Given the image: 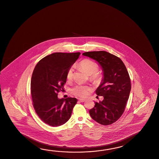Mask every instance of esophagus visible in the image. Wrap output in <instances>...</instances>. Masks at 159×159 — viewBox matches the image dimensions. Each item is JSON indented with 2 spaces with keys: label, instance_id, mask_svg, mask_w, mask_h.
<instances>
[{
  "label": "esophagus",
  "instance_id": "1",
  "mask_svg": "<svg viewBox=\"0 0 159 159\" xmlns=\"http://www.w3.org/2000/svg\"><path fill=\"white\" fill-rule=\"evenodd\" d=\"M78 100H79V102H84L85 100V99H78Z\"/></svg>",
  "mask_w": 159,
  "mask_h": 159
}]
</instances>
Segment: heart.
<instances>
[{
    "label": "heart",
    "mask_w": 159,
    "mask_h": 159,
    "mask_svg": "<svg viewBox=\"0 0 159 159\" xmlns=\"http://www.w3.org/2000/svg\"><path fill=\"white\" fill-rule=\"evenodd\" d=\"M78 66L80 68L90 75L91 80L95 83H99L102 80V75L98 71L99 70V65L95 61L89 59H84L81 60ZM74 76V68L70 67L67 72V79L68 80H71ZM92 88L88 85L77 84L71 89L72 95L82 98L88 96L91 92Z\"/></svg>",
    "instance_id": "b5f03b06"
}]
</instances>
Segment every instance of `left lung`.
<instances>
[{
	"mask_svg": "<svg viewBox=\"0 0 159 159\" xmlns=\"http://www.w3.org/2000/svg\"><path fill=\"white\" fill-rule=\"evenodd\" d=\"M83 55L96 60L102 66L104 78L96 90L102 96V102H95L89 110L93 120L103 125L116 122L125 108L131 91V79L123 61L119 57L104 51L86 52Z\"/></svg>",
	"mask_w": 159,
	"mask_h": 159,
	"instance_id": "1",
	"label": "left lung"
}]
</instances>
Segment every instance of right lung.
Segmentation results:
<instances>
[{"label":"right lung","mask_w":159,"mask_h":159,"mask_svg":"<svg viewBox=\"0 0 159 159\" xmlns=\"http://www.w3.org/2000/svg\"><path fill=\"white\" fill-rule=\"evenodd\" d=\"M80 53L55 52L43 57L36 65L31 81L32 104L44 123L52 127L66 123L77 102L73 98L59 99L58 93L63 90L68 69Z\"/></svg>","instance_id":"add662e5"}]
</instances>
